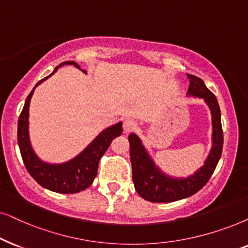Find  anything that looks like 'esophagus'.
Instances as JSON below:
<instances>
[{"label": "esophagus", "mask_w": 248, "mask_h": 248, "mask_svg": "<svg viewBox=\"0 0 248 248\" xmlns=\"http://www.w3.org/2000/svg\"><path fill=\"white\" fill-rule=\"evenodd\" d=\"M122 127H124V133H129V131L136 129L137 124H136V121L131 120V119H126V120L124 121V124H122Z\"/></svg>", "instance_id": "34e87169"}]
</instances>
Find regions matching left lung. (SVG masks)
<instances>
[{"instance_id":"8db88e82","label":"left lung","mask_w":248,"mask_h":248,"mask_svg":"<svg viewBox=\"0 0 248 248\" xmlns=\"http://www.w3.org/2000/svg\"><path fill=\"white\" fill-rule=\"evenodd\" d=\"M190 86L186 95L202 98L212 113V149L203 165L187 177H171L165 174L146 151L136 134L128 137L130 145V161L135 189L142 198L152 202H171L192 196L207 183L220 160L223 147V130L221 111L214 93L203 81L192 74H186Z\"/></svg>"}]
</instances>
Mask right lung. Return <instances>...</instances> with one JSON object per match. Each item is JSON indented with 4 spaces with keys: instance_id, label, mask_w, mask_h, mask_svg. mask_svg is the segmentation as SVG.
Instances as JSON below:
<instances>
[{
    "instance_id": "obj_1",
    "label": "right lung",
    "mask_w": 248,
    "mask_h": 248,
    "mask_svg": "<svg viewBox=\"0 0 248 248\" xmlns=\"http://www.w3.org/2000/svg\"><path fill=\"white\" fill-rule=\"evenodd\" d=\"M64 65H73L74 67L81 70L75 62H64L59 64L51 74L36 83L25 101L24 108L18 121V145L27 171L41 186L58 193H77L93 184L98 170L99 160L108 149L112 140L115 137L120 136L122 133V122H118L117 124L103 130L82 152L71 160L62 164H49L41 160L34 152L28 133V117H30L28 111H30L31 98L33 96L34 89ZM81 71L87 73L86 70Z\"/></svg>"
}]
</instances>
